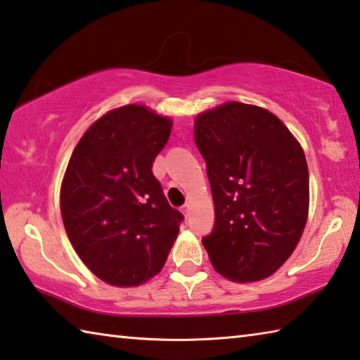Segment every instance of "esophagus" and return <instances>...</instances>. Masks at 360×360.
I'll return each mask as SVG.
<instances>
[{"label": "esophagus", "instance_id": "obj_1", "mask_svg": "<svg viewBox=\"0 0 360 360\" xmlns=\"http://www.w3.org/2000/svg\"><path fill=\"white\" fill-rule=\"evenodd\" d=\"M182 214H184L186 217H188V214H191V205H188V202H187V205L182 206Z\"/></svg>", "mask_w": 360, "mask_h": 360}]
</instances>
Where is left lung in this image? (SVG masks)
<instances>
[{"label":"left lung","instance_id":"left-lung-1","mask_svg":"<svg viewBox=\"0 0 360 360\" xmlns=\"http://www.w3.org/2000/svg\"><path fill=\"white\" fill-rule=\"evenodd\" d=\"M215 225L202 239L212 267L239 283L271 277L309 219V167L290 129L269 110L225 102L195 117Z\"/></svg>","mask_w":360,"mask_h":360}]
</instances>
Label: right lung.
Returning <instances> with one entry per match:
<instances>
[{"label":"right lung","instance_id":"obj_1","mask_svg":"<svg viewBox=\"0 0 360 360\" xmlns=\"http://www.w3.org/2000/svg\"><path fill=\"white\" fill-rule=\"evenodd\" d=\"M172 117L139 103L91 124L70 155L60 207L68 238L88 269L121 288L162 271L184 219L168 205L153 163Z\"/></svg>","mask_w":360,"mask_h":360}]
</instances>
